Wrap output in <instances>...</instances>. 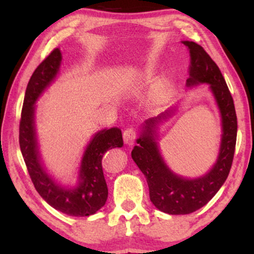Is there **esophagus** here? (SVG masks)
Masks as SVG:
<instances>
[{
    "mask_svg": "<svg viewBox=\"0 0 254 254\" xmlns=\"http://www.w3.org/2000/svg\"><path fill=\"white\" fill-rule=\"evenodd\" d=\"M136 135H137V132L133 127L126 128V130H124V132H123L124 142H126L128 145H132L133 143H134V141L136 139Z\"/></svg>",
    "mask_w": 254,
    "mask_h": 254,
    "instance_id": "1",
    "label": "esophagus"
}]
</instances>
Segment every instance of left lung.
<instances>
[{
  "mask_svg": "<svg viewBox=\"0 0 254 254\" xmlns=\"http://www.w3.org/2000/svg\"><path fill=\"white\" fill-rule=\"evenodd\" d=\"M183 44L190 53V68L186 85L190 87L199 83L209 84L221 111L223 134L220 154L209 173L196 179H186L175 175L166 166L152 134L156 123L169 115L170 111L145 121L144 133L137 139L139 144L132 150V159L147 178L150 200L159 210L171 215L195 212L220 190L230 174L238 133L233 97L220 68L198 44L192 41H183Z\"/></svg>",
  "mask_w": 254,
  "mask_h": 254,
  "instance_id": "left-lung-1",
  "label": "left lung"
}]
</instances>
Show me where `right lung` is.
I'll list each match as a JSON object with an SVG mask.
<instances>
[{
  "mask_svg": "<svg viewBox=\"0 0 254 254\" xmlns=\"http://www.w3.org/2000/svg\"><path fill=\"white\" fill-rule=\"evenodd\" d=\"M62 54L55 48L36 68L25 91L19 127V143L25 166L34 188L54 208L71 216H89L105 205L107 186L103 174L102 159L112 148L123 145L122 132L118 127L96 133L86 148L81 160L79 182L75 187L58 185L41 166L34 130V103L57 75Z\"/></svg>",
  "mask_w": 254,
  "mask_h": 254,
  "instance_id": "1",
  "label": "right lung"
}]
</instances>
